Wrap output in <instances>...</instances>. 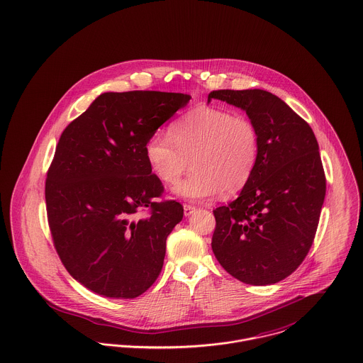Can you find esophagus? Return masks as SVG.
I'll return each mask as SVG.
<instances>
[{"instance_id": "1", "label": "esophagus", "mask_w": 363, "mask_h": 363, "mask_svg": "<svg viewBox=\"0 0 363 363\" xmlns=\"http://www.w3.org/2000/svg\"><path fill=\"white\" fill-rule=\"evenodd\" d=\"M196 211V208L194 205H184V216H190L191 213H194Z\"/></svg>"}]
</instances>
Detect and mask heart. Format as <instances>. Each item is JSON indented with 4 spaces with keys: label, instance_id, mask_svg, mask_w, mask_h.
Returning a JSON list of instances; mask_svg holds the SVG:
<instances>
[{
    "label": "heart",
    "instance_id": "b5f03b06",
    "mask_svg": "<svg viewBox=\"0 0 363 363\" xmlns=\"http://www.w3.org/2000/svg\"><path fill=\"white\" fill-rule=\"evenodd\" d=\"M260 138L256 125L243 116L216 107H199L169 126L168 135L154 133L145 145V158L167 186L190 176L176 193L187 199L237 194L250 182L259 161Z\"/></svg>",
    "mask_w": 363,
    "mask_h": 363
}]
</instances>
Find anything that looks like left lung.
<instances>
[{
	"instance_id": "left-lung-1",
	"label": "left lung",
	"mask_w": 363,
	"mask_h": 363,
	"mask_svg": "<svg viewBox=\"0 0 363 363\" xmlns=\"http://www.w3.org/2000/svg\"><path fill=\"white\" fill-rule=\"evenodd\" d=\"M211 99L245 110L260 138L250 182L213 211V253L243 284H277L298 268L314 242L326 194L316 138L282 99L263 89H220Z\"/></svg>"
}]
</instances>
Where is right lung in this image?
Listing matches in <instances>:
<instances>
[{
  "mask_svg": "<svg viewBox=\"0 0 363 363\" xmlns=\"http://www.w3.org/2000/svg\"><path fill=\"white\" fill-rule=\"evenodd\" d=\"M190 99L107 92L59 139L45 180L49 230L63 266L97 294L135 298L162 269L167 238L184 212L177 201H157L164 184L145 145Z\"/></svg>",
  "mask_w": 363,
  "mask_h": 363,
  "instance_id": "1",
  "label": "right lung"
}]
</instances>
